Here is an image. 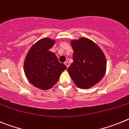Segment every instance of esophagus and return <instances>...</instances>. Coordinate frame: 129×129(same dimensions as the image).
I'll return each instance as SVG.
<instances>
[{
    "instance_id": "1",
    "label": "esophagus",
    "mask_w": 129,
    "mask_h": 129,
    "mask_svg": "<svg viewBox=\"0 0 129 129\" xmlns=\"http://www.w3.org/2000/svg\"><path fill=\"white\" fill-rule=\"evenodd\" d=\"M65 65H66V66H67V67L68 68V67H69V63L68 62H65Z\"/></svg>"
}]
</instances>
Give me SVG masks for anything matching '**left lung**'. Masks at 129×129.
I'll list each match as a JSON object with an SVG mask.
<instances>
[{"label":"left lung","mask_w":129,"mask_h":129,"mask_svg":"<svg viewBox=\"0 0 129 129\" xmlns=\"http://www.w3.org/2000/svg\"><path fill=\"white\" fill-rule=\"evenodd\" d=\"M73 49V62L67 71L76 86L89 89L103 78L107 61L100 47L91 40L81 37L71 40Z\"/></svg>","instance_id":"obj_1"}]
</instances>
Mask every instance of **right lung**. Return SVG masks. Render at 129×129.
Instances as JSON below:
<instances>
[{
  "label": "right lung",
  "instance_id": "obj_1",
  "mask_svg": "<svg viewBox=\"0 0 129 129\" xmlns=\"http://www.w3.org/2000/svg\"><path fill=\"white\" fill-rule=\"evenodd\" d=\"M54 39L43 38L27 52L24 62L25 75L31 84L42 90L51 89L67 66L59 62L56 54L49 51Z\"/></svg>",
  "mask_w": 129,
  "mask_h": 129
}]
</instances>
